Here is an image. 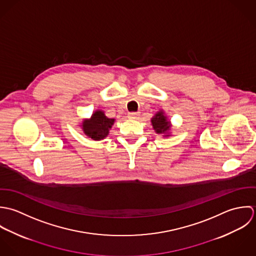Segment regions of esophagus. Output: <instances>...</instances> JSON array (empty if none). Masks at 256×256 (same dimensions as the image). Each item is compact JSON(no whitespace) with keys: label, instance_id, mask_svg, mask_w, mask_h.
Listing matches in <instances>:
<instances>
[{"label":"esophagus","instance_id":"34e87169","mask_svg":"<svg viewBox=\"0 0 256 256\" xmlns=\"http://www.w3.org/2000/svg\"><path fill=\"white\" fill-rule=\"evenodd\" d=\"M130 118H132V120H136L138 116H140V114L138 112H130L128 114V116Z\"/></svg>","mask_w":256,"mask_h":256}]
</instances>
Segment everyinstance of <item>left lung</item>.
<instances>
[{"label":"left lung","mask_w":256,"mask_h":256,"mask_svg":"<svg viewBox=\"0 0 256 256\" xmlns=\"http://www.w3.org/2000/svg\"><path fill=\"white\" fill-rule=\"evenodd\" d=\"M152 124L156 134H163V136H169L171 124L163 110H159L154 114V118H152Z\"/></svg>","instance_id":"1"}]
</instances>
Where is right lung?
<instances>
[{
  "instance_id": "add662e5",
  "label": "right lung",
  "mask_w": 256,
  "mask_h": 256,
  "mask_svg": "<svg viewBox=\"0 0 256 256\" xmlns=\"http://www.w3.org/2000/svg\"><path fill=\"white\" fill-rule=\"evenodd\" d=\"M114 122V118H108L102 110H97L93 112L90 118L82 122L81 126L87 136L94 140H101L108 136Z\"/></svg>"
}]
</instances>
